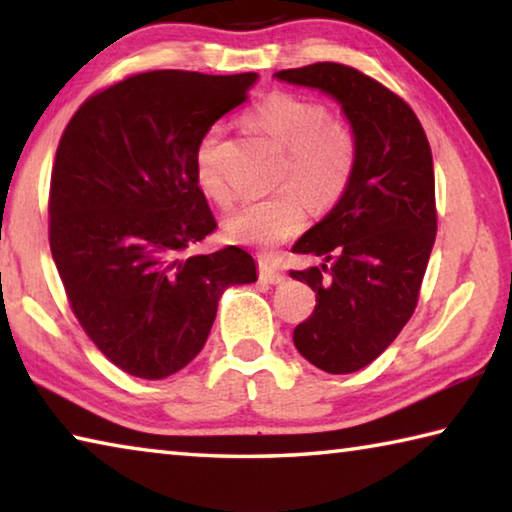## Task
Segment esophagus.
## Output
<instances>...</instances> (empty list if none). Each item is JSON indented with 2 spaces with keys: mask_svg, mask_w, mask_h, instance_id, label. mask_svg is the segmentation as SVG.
Here are the masks:
<instances>
[{
  "mask_svg": "<svg viewBox=\"0 0 512 512\" xmlns=\"http://www.w3.org/2000/svg\"><path fill=\"white\" fill-rule=\"evenodd\" d=\"M259 277H262V280L268 282V284H282L284 282V273L280 271V268H275V266L266 264V262L259 264Z\"/></svg>",
  "mask_w": 512,
  "mask_h": 512,
  "instance_id": "1",
  "label": "esophagus"
}]
</instances>
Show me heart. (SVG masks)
<instances>
[{"label":"heart","mask_w":512,"mask_h":512,"mask_svg":"<svg viewBox=\"0 0 512 512\" xmlns=\"http://www.w3.org/2000/svg\"><path fill=\"white\" fill-rule=\"evenodd\" d=\"M248 124L282 146L280 180H289L293 187L250 198L228 216L225 232L239 244L273 246L305 225L307 205L302 195L318 210L339 201L352 178L357 140L343 121L327 119L320 103L287 92L268 94L259 101L248 112ZM223 140L225 133L219 124L201 135L194 151V178L210 201L228 207L235 201V189L223 167Z\"/></svg>","instance_id":"1"}]
</instances>
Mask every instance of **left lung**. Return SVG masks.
I'll list each match as a JSON object with an SVG mask.
<instances>
[{"instance_id":"8db88e82","label":"left lung","mask_w":512,"mask_h":512,"mask_svg":"<svg viewBox=\"0 0 512 512\" xmlns=\"http://www.w3.org/2000/svg\"><path fill=\"white\" fill-rule=\"evenodd\" d=\"M275 79L332 97L357 140L339 203L291 248L320 257L291 271L316 291L314 314L293 329V343L316 368L348 375L375 361L418 305L436 241L431 149L415 112L359 69L316 63Z\"/></svg>"}]
</instances>
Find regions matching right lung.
Instances as JSON below:
<instances>
[{
	"mask_svg": "<svg viewBox=\"0 0 512 512\" xmlns=\"http://www.w3.org/2000/svg\"><path fill=\"white\" fill-rule=\"evenodd\" d=\"M257 79L137 74L85 101L60 137L51 255L85 334L128 375L183 370L223 291L257 280L255 259L237 246L185 257L216 228L194 178L196 144Z\"/></svg>",
	"mask_w": 512,
	"mask_h": 512,
	"instance_id": "right-lung-1",
	"label": "right lung"
}]
</instances>
